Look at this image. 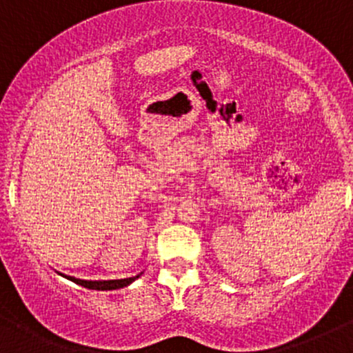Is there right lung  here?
I'll return each instance as SVG.
<instances>
[{"instance_id":"right-lung-1","label":"right lung","mask_w":353,"mask_h":353,"mask_svg":"<svg viewBox=\"0 0 353 353\" xmlns=\"http://www.w3.org/2000/svg\"><path fill=\"white\" fill-rule=\"evenodd\" d=\"M65 278H69V276H65ZM136 278H139L138 276H134V278H126V279H112V281H84V279H77V278H69L70 281L81 284V286L84 288H89V290H119V288H124L128 286V284L134 281Z\"/></svg>"}]
</instances>
